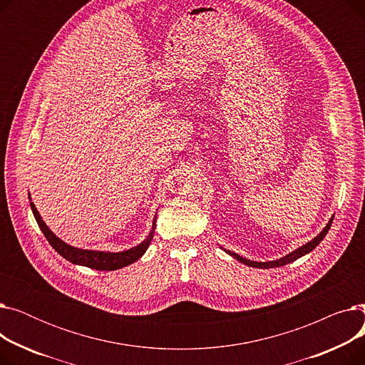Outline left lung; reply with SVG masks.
Segmentation results:
<instances>
[{"label": "left lung", "instance_id": "8db88e82", "mask_svg": "<svg viewBox=\"0 0 365 365\" xmlns=\"http://www.w3.org/2000/svg\"><path fill=\"white\" fill-rule=\"evenodd\" d=\"M331 223H333V217L330 219V222L327 223V226H325V227L322 229V231L319 232V235L315 237L312 241H309L308 244H304V245L299 247L297 250H294L293 253L287 255V256H284V257H281V259H278V260H274V262H252V260L241 257L240 255H237V253H234V252H229V250H225V252L231 255L232 257H235L238 262H241V263H244V264H248V266H253V267H260V269H267V267H279V266H284V264H287V263H292V262L297 260L299 257H302V256H304V255H308L309 252H312L314 248L324 240V237L327 235V232L330 231Z\"/></svg>", "mask_w": 365, "mask_h": 365}]
</instances>
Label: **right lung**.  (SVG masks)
<instances>
[{
	"label": "right lung",
	"mask_w": 365,
	"mask_h": 365,
	"mask_svg": "<svg viewBox=\"0 0 365 365\" xmlns=\"http://www.w3.org/2000/svg\"><path fill=\"white\" fill-rule=\"evenodd\" d=\"M31 208H32V213L35 216V220H36L38 226H40L44 237L47 238V241L50 242V245L54 248L57 253H59L62 257H65L66 260L75 263V264L87 266V267H91V269H98V271H117V269H121V267H124V266H128V264L134 263L136 260H139L145 255L146 248L149 247V244H150V241L153 238V234H155L157 217H155V220H153L152 231L149 232L148 238L142 244L130 248V250L120 252V253H105V252H94V250H81V248L71 247L66 242H63L62 240L57 238L50 231L48 226L44 223V220L41 219V216H40V213H38V210L35 208L34 202H31Z\"/></svg>",
	"instance_id": "1"
}]
</instances>
